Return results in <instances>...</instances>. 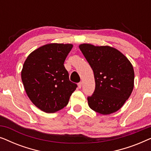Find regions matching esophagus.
Wrapping results in <instances>:
<instances>
[{"instance_id":"34e87169","label":"esophagus","mask_w":151,"mask_h":151,"mask_svg":"<svg viewBox=\"0 0 151 151\" xmlns=\"http://www.w3.org/2000/svg\"><path fill=\"white\" fill-rule=\"evenodd\" d=\"M82 82H79V83H78V88H81V87H82Z\"/></svg>"}]
</instances>
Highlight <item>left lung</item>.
Instances as JSON below:
<instances>
[{
  "instance_id": "1",
  "label": "left lung",
  "mask_w": 151,
  "mask_h": 151,
  "mask_svg": "<svg viewBox=\"0 0 151 151\" xmlns=\"http://www.w3.org/2000/svg\"><path fill=\"white\" fill-rule=\"evenodd\" d=\"M79 48L92 68L96 88L87 98L92 110L102 115L116 112L131 96L133 67L124 55L109 46L82 44Z\"/></svg>"
}]
</instances>
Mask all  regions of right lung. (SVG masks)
Masks as SVG:
<instances>
[{"label": "right lung", "mask_w": 151, "mask_h": 151, "mask_svg": "<svg viewBox=\"0 0 151 151\" xmlns=\"http://www.w3.org/2000/svg\"><path fill=\"white\" fill-rule=\"evenodd\" d=\"M71 44L51 43L31 53L24 63L21 78L29 98L36 107L51 113L63 109L77 84L69 80L64 63Z\"/></svg>", "instance_id": "1"}]
</instances>
